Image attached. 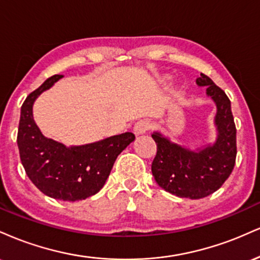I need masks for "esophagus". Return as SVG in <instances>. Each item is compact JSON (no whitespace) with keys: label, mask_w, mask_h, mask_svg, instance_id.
Instances as JSON below:
<instances>
[{"label":"esophagus","mask_w":260,"mask_h":260,"mask_svg":"<svg viewBox=\"0 0 260 260\" xmlns=\"http://www.w3.org/2000/svg\"><path fill=\"white\" fill-rule=\"evenodd\" d=\"M150 128V122L147 120L138 121L133 127V132L136 136H140V134H144Z\"/></svg>","instance_id":"1"}]
</instances>
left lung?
<instances>
[{
    "label": "left lung",
    "mask_w": 260,
    "mask_h": 260,
    "mask_svg": "<svg viewBox=\"0 0 260 260\" xmlns=\"http://www.w3.org/2000/svg\"><path fill=\"white\" fill-rule=\"evenodd\" d=\"M196 82L198 86H205L207 95L216 105L215 142L192 150L156 131L151 134L157 147L151 164L155 181L166 192L189 199H201L216 192L231 175L237 154L231 101L205 74L201 73Z\"/></svg>",
    "instance_id": "1"
}]
</instances>
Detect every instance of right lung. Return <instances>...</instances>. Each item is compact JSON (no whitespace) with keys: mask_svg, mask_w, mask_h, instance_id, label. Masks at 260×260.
Here are the masks:
<instances>
[{"mask_svg":"<svg viewBox=\"0 0 260 260\" xmlns=\"http://www.w3.org/2000/svg\"><path fill=\"white\" fill-rule=\"evenodd\" d=\"M62 76L50 77L26 96L20 109L18 149L26 175L44 194L77 202L96 194L104 187L117 156L136 139L126 132L84 145L66 147L46 138L32 117V105Z\"/></svg>","mask_w":260,"mask_h":260,"instance_id":"1","label":"right lung"}]
</instances>
